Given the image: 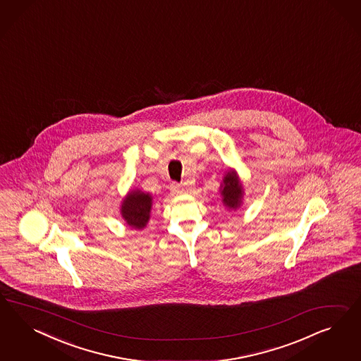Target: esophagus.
Wrapping results in <instances>:
<instances>
[{
    "label": "esophagus",
    "mask_w": 361,
    "mask_h": 361,
    "mask_svg": "<svg viewBox=\"0 0 361 361\" xmlns=\"http://www.w3.org/2000/svg\"><path fill=\"white\" fill-rule=\"evenodd\" d=\"M171 190H172V193H175V195H181V193L184 192V189L181 188V185H180V184H176V183H173V184L171 185Z\"/></svg>",
    "instance_id": "obj_1"
}]
</instances>
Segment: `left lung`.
<instances>
[{"label": "left lung", "instance_id": "1", "mask_svg": "<svg viewBox=\"0 0 361 361\" xmlns=\"http://www.w3.org/2000/svg\"><path fill=\"white\" fill-rule=\"evenodd\" d=\"M221 195L225 207L233 210L240 208L243 197V188L234 171H229L224 177L221 184Z\"/></svg>", "mask_w": 361, "mask_h": 361}]
</instances>
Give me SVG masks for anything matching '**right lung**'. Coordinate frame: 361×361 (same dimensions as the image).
I'll list each match as a JSON object with an SVG mask.
<instances>
[{
	"mask_svg": "<svg viewBox=\"0 0 361 361\" xmlns=\"http://www.w3.org/2000/svg\"><path fill=\"white\" fill-rule=\"evenodd\" d=\"M152 197L139 189L131 190L121 202V217L133 229L142 230L151 217Z\"/></svg>",
	"mask_w": 361,
	"mask_h": 361,
	"instance_id": "obj_1",
	"label": "right lung"
}]
</instances>
